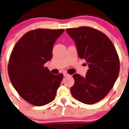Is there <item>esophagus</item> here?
<instances>
[{
	"instance_id": "1",
	"label": "esophagus",
	"mask_w": 129,
	"mask_h": 129,
	"mask_svg": "<svg viewBox=\"0 0 129 129\" xmlns=\"http://www.w3.org/2000/svg\"><path fill=\"white\" fill-rule=\"evenodd\" d=\"M63 75H64V77H67V76H69L70 75H69L68 73H67V72H65L63 73Z\"/></svg>"
}]
</instances>
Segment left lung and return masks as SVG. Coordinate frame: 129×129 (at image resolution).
Wrapping results in <instances>:
<instances>
[{"label": "left lung", "instance_id": "8db88e82", "mask_svg": "<svg viewBox=\"0 0 129 129\" xmlns=\"http://www.w3.org/2000/svg\"><path fill=\"white\" fill-rule=\"evenodd\" d=\"M66 31L75 41L80 59L88 64L85 77L74 74L70 88L74 98L93 104L104 98L113 87L120 70L116 48L103 33L89 26L67 28Z\"/></svg>", "mask_w": 129, "mask_h": 129}]
</instances>
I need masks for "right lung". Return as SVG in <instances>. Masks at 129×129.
Instances as JSON below:
<instances>
[{
	"label": "right lung",
	"instance_id": "obj_1",
	"mask_svg": "<svg viewBox=\"0 0 129 129\" xmlns=\"http://www.w3.org/2000/svg\"><path fill=\"white\" fill-rule=\"evenodd\" d=\"M64 29H38L26 33L18 41L9 58L8 74L20 96L41 106L53 101L63 75H54L44 65L52 57L55 41Z\"/></svg>",
	"mask_w": 129,
	"mask_h": 129
}]
</instances>
